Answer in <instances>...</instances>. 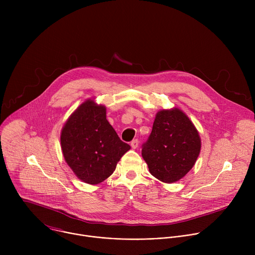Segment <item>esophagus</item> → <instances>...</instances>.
<instances>
[{"label":"esophagus","mask_w":255,"mask_h":255,"mask_svg":"<svg viewBox=\"0 0 255 255\" xmlns=\"http://www.w3.org/2000/svg\"><path fill=\"white\" fill-rule=\"evenodd\" d=\"M138 144H139V141L137 139H134L133 141H131V147L133 149H136L138 147Z\"/></svg>","instance_id":"obj_1"}]
</instances>
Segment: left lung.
<instances>
[{
    "label": "left lung",
    "mask_w": 255,
    "mask_h": 255,
    "mask_svg": "<svg viewBox=\"0 0 255 255\" xmlns=\"http://www.w3.org/2000/svg\"><path fill=\"white\" fill-rule=\"evenodd\" d=\"M201 147L199 131L187 114L175 107L162 109L156 113L150 136L143 144L142 157L154 177L172 184L193 168Z\"/></svg>",
    "instance_id": "left-lung-1"
}]
</instances>
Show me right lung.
<instances>
[{"label": "right lung", "mask_w": 255, "mask_h": 255, "mask_svg": "<svg viewBox=\"0 0 255 255\" xmlns=\"http://www.w3.org/2000/svg\"><path fill=\"white\" fill-rule=\"evenodd\" d=\"M60 146L67 165L82 181L99 185L110 176L130 150L106 116V106L95 99L82 103L64 123Z\"/></svg>", "instance_id": "right-lung-1"}]
</instances>
